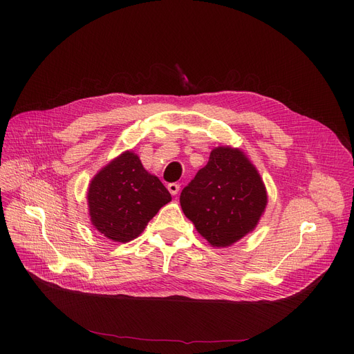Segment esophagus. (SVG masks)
Returning a JSON list of instances; mask_svg holds the SVG:
<instances>
[{
    "label": "esophagus",
    "instance_id": "34e87169",
    "mask_svg": "<svg viewBox=\"0 0 354 354\" xmlns=\"http://www.w3.org/2000/svg\"><path fill=\"white\" fill-rule=\"evenodd\" d=\"M167 191L171 192V195H176L179 192V185L178 183H169V185H167Z\"/></svg>",
    "mask_w": 354,
    "mask_h": 354
}]
</instances>
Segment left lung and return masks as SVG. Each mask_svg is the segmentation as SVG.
Instances as JSON below:
<instances>
[{"label":"left lung","mask_w":354,"mask_h":354,"mask_svg":"<svg viewBox=\"0 0 354 354\" xmlns=\"http://www.w3.org/2000/svg\"><path fill=\"white\" fill-rule=\"evenodd\" d=\"M182 211L212 247L235 244L255 230L268 203L254 163L238 147L218 146L180 198Z\"/></svg>","instance_id":"obj_1"}]
</instances>
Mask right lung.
I'll return each instance as SVG.
<instances>
[{
	"label": "right lung",
	"instance_id": "right-lung-1",
	"mask_svg": "<svg viewBox=\"0 0 354 354\" xmlns=\"http://www.w3.org/2000/svg\"><path fill=\"white\" fill-rule=\"evenodd\" d=\"M172 196L158 176L149 174L139 156L126 151L88 183L87 205L91 225L115 243L138 238Z\"/></svg>",
	"mask_w": 354,
	"mask_h": 354
}]
</instances>
